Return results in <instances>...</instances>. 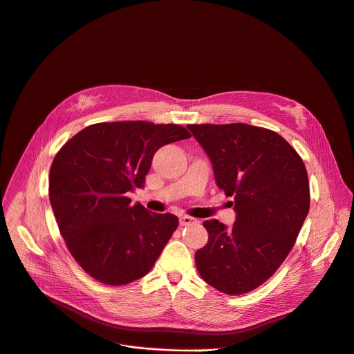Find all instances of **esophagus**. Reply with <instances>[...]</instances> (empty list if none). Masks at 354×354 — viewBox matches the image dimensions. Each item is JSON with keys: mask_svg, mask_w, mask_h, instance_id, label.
<instances>
[{"mask_svg": "<svg viewBox=\"0 0 354 354\" xmlns=\"http://www.w3.org/2000/svg\"><path fill=\"white\" fill-rule=\"evenodd\" d=\"M196 222V218L193 216H189V215H180L179 216V223L182 226H186V225H190V223H194Z\"/></svg>", "mask_w": 354, "mask_h": 354, "instance_id": "obj_1", "label": "esophagus"}]
</instances>
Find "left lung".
<instances>
[{"label":"left lung","mask_w":354,"mask_h":354,"mask_svg":"<svg viewBox=\"0 0 354 354\" xmlns=\"http://www.w3.org/2000/svg\"><path fill=\"white\" fill-rule=\"evenodd\" d=\"M233 197L236 222L204 221L208 242L196 252L201 278L238 296L270 279L290 253L310 208L301 157L277 132L246 124L187 125Z\"/></svg>","instance_id":"1"}]
</instances>
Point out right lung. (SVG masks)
<instances>
[{"mask_svg":"<svg viewBox=\"0 0 354 354\" xmlns=\"http://www.w3.org/2000/svg\"><path fill=\"white\" fill-rule=\"evenodd\" d=\"M189 138L175 124L101 122L57 153L50 203L69 253L91 278L122 286L150 272L179 219L132 205L128 193L145 186L160 147Z\"/></svg>","mask_w":354,"mask_h":354,"instance_id":"right-lung-1","label":"right lung"}]
</instances>
